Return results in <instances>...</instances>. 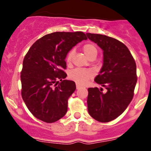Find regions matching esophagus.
<instances>
[{"label":"esophagus","instance_id":"esophagus-1","mask_svg":"<svg viewBox=\"0 0 151 151\" xmlns=\"http://www.w3.org/2000/svg\"><path fill=\"white\" fill-rule=\"evenodd\" d=\"M76 87H77V89H79V88H81V86L80 85V84H76Z\"/></svg>","mask_w":151,"mask_h":151}]
</instances>
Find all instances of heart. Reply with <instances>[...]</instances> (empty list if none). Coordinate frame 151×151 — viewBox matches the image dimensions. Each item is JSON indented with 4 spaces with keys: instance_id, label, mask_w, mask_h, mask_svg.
<instances>
[{
    "instance_id": "b5f03b06",
    "label": "heart",
    "mask_w": 151,
    "mask_h": 151,
    "mask_svg": "<svg viewBox=\"0 0 151 151\" xmlns=\"http://www.w3.org/2000/svg\"><path fill=\"white\" fill-rule=\"evenodd\" d=\"M82 50L86 54V56L90 58L93 56H96L98 53V50L96 46L92 42L85 43L82 46ZM74 54V50L73 49L70 50L66 55V61L67 62H71L73 58ZM93 76V73L91 71L86 69L77 68L75 70L71 71L69 74V77L71 79L74 80L79 84H85L91 79Z\"/></svg>"
}]
</instances>
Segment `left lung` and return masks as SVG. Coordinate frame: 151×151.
<instances>
[{
    "label": "left lung",
    "mask_w": 151,
    "mask_h": 151,
    "mask_svg": "<svg viewBox=\"0 0 151 151\" xmlns=\"http://www.w3.org/2000/svg\"><path fill=\"white\" fill-rule=\"evenodd\" d=\"M90 40L104 51V64L94 81L106 89H88V111L99 122L116 119L132 101L137 82L136 65L131 52L115 38L99 34L86 33Z\"/></svg>",
    "instance_id": "left-lung-1"
}]
</instances>
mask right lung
<instances>
[{
  "label": "right lung",
  "mask_w": 151,
  "mask_h": 151,
  "mask_svg": "<svg viewBox=\"0 0 151 151\" xmlns=\"http://www.w3.org/2000/svg\"><path fill=\"white\" fill-rule=\"evenodd\" d=\"M86 39L82 32H55L31 46L23 60L20 79L22 99L35 117L53 123L67 113L69 97L76 85L73 81L64 80L67 77L64 71L66 55Z\"/></svg>",
  "instance_id": "right-lung-1"
}]
</instances>
